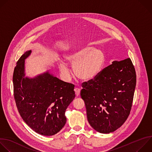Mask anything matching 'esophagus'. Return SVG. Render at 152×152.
<instances>
[{
    "label": "esophagus",
    "instance_id": "1",
    "mask_svg": "<svg viewBox=\"0 0 152 152\" xmlns=\"http://www.w3.org/2000/svg\"><path fill=\"white\" fill-rule=\"evenodd\" d=\"M75 92L76 94V96H79L80 95V89L79 88H75Z\"/></svg>",
    "mask_w": 152,
    "mask_h": 152
}]
</instances>
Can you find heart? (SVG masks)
<instances>
[{
	"mask_svg": "<svg viewBox=\"0 0 152 152\" xmlns=\"http://www.w3.org/2000/svg\"><path fill=\"white\" fill-rule=\"evenodd\" d=\"M65 61L73 65V72L78 79L88 81L94 77L102 69L105 63V56L102 50L91 47L78 48L64 56ZM60 71L69 76V70L66 64L61 61L58 64Z\"/></svg>",
	"mask_w": 152,
	"mask_h": 152,
	"instance_id": "heart-1",
	"label": "heart"
}]
</instances>
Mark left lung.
Masks as SVG:
<instances>
[{"mask_svg": "<svg viewBox=\"0 0 152 152\" xmlns=\"http://www.w3.org/2000/svg\"><path fill=\"white\" fill-rule=\"evenodd\" d=\"M135 86V70L129 58L113 61L83 82L80 96L90 125L103 134L121 127L129 115Z\"/></svg>", "mask_w": 152, "mask_h": 152, "instance_id": "8db88e82", "label": "left lung"}]
</instances>
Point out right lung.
I'll return each mask as SVG.
<instances>
[{
  "instance_id": "obj_1",
  "label": "right lung",
  "mask_w": 152,
  "mask_h": 152,
  "mask_svg": "<svg viewBox=\"0 0 152 152\" xmlns=\"http://www.w3.org/2000/svg\"><path fill=\"white\" fill-rule=\"evenodd\" d=\"M31 50L18 60L13 73L14 96L24 121L36 132L53 135L65 125V112L74 99L75 85L46 72L30 79L24 77V60Z\"/></svg>"
}]
</instances>
